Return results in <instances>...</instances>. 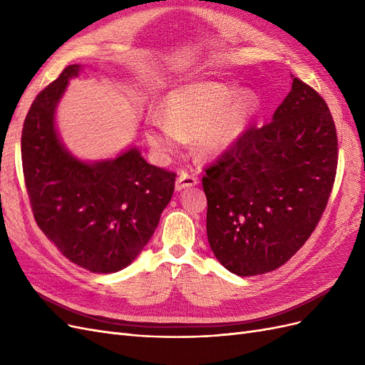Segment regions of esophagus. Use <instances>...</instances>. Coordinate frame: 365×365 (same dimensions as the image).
Instances as JSON below:
<instances>
[{
  "label": "esophagus",
  "mask_w": 365,
  "mask_h": 365,
  "mask_svg": "<svg viewBox=\"0 0 365 365\" xmlns=\"http://www.w3.org/2000/svg\"><path fill=\"white\" fill-rule=\"evenodd\" d=\"M197 184V178L195 175H190V173H185V172H181L178 180H176V190H184V189H189V187H193Z\"/></svg>",
  "instance_id": "34e87169"
}]
</instances>
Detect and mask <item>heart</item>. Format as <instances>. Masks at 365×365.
I'll return each instance as SVG.
<instances>
[{
    "label": "heart",
    "instance_id": "heart-1",
    "mask_svg": "<svg viewBox=\"0 0 365 365\" xmlns=\"http://www.w3.org/2000/svg\"><path fill=\"white\" fill-rule=\"evenodd\" d=\"M259 109L260 98L252 90L237 91L219 82L185 85L169 94L164 115H148L146 138L161 157L192 138L201 157L215 158L236 145Z\"/></svg>",
    "mask_w": 365,
    "mask_h": 365
}]
</instances>
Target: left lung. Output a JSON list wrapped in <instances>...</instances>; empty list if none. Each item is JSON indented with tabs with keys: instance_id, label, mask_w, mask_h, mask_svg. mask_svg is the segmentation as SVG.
<instances>
[{
	"instance_id": "1",
	"label": "left lung",
	"mask_w": 365,
	"mask_h": 365,
	"mask_svg": "<svg viewBox=\"0 0 365 365\" xmlns=\"http://www.w3.org/2000/svg\"><path fill=\"white\" fill-rule=\"evenodd\" d=\"M336 164L324 98L292 77L269 123L250 126L205 169L207 237L220 264L250 277L288 262L322 219Z\"/></svg>"
}]
</instances>
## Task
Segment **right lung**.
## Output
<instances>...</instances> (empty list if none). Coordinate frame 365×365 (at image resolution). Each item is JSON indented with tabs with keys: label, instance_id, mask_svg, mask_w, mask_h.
Returning <instances> with one entry per match:
<instances>
[{
	"label": "right lung",
	"instance_id": "right-lung-1",
	"mask_svg": "<svg viewBox=\"0 0 365 365\" xmlns=\"http://www.w3.org/2000/svg\"><path fill=\"white\" fill-rule=\"evenodd\" d=\"M82 70L68 65L31 103L21 137L27 193L36 224L70 262L97 272L126 268L155 231L175 189V173L149 164L137 148L88 163L63 146L56 106L68 81Z\"/></svg>",
	"mask_w": 365,
	"mask_h": 365
}]
</instances>
